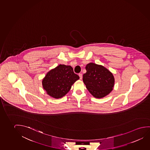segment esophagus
<instances>
[{"mask_svg": "<svg viewBox=\"0 0 150 150\" xmlns=\"http://www.w3.org/2000/svg\"><path fill=\"white\" fill-rule=\"evenodd\" d=\"M78 75H79V77H80V79H82V78H83V75H82V74H78Z\"/></svg>", "mask_w": 150, "mask_h": 150, "instance_id": "obj_1", "label": "esophagus"}]
</instances>
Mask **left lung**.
<instances>
[{
  "instance_id": "obj_1",
  "label": "left lung",
  "mask_w": 150,
  "mask_h": 150,
  "mask_svg": "<svg viewBox=\"0 0 150 150\" xmlns=\"http://www.w3.org/2000/svg\"><path fill=\"white\" fill-rule=\"evenodd\" d=\"M86 69L87 72L83 75V81L94 98H102L112 91L115 78L108 69L92 62L87 64Z\"/></svg>"
}]
</instances>
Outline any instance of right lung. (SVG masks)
<instances>
[{
	"label": "right lung",
	"instance_id": "1",
	"mask_svg": "<svg viewBox=\"0 0 150 150\" xmlns=\"http://www.w3.org/2000/svg\"><path fill=\"white\" fill-rule=\"evenodd\" d=\"M79 79L71 66L60 64L48 72L42 83L46 93L58 99L65 96Z\"/></svg>",
	"mask_w": 150,
	"mask_h": 150
}]
</instances>
